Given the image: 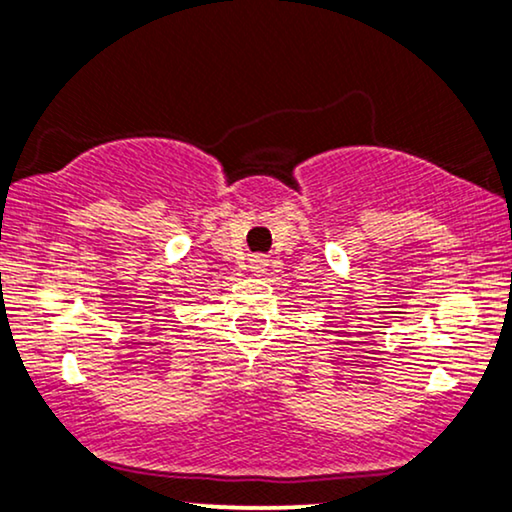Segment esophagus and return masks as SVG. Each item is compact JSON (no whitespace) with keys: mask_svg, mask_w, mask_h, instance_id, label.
Segmentation results:
<instances>
[{"mask_svg":"<svg viewBox=\"0 0 512 512\" xmlns=\"http://www.w3.org/2000/svg\"><path fill=\"white\" fill-rule=\"evenodd\" d=\"M267 257H262V255H252L250 257V264H248V269L252 271V274H257V276H262L264 271H267Z\"/></svg>","mask_w":512,"mask_h":512,"instance_id":"esophagus-1","label":"esophagus"}]
</instances>
